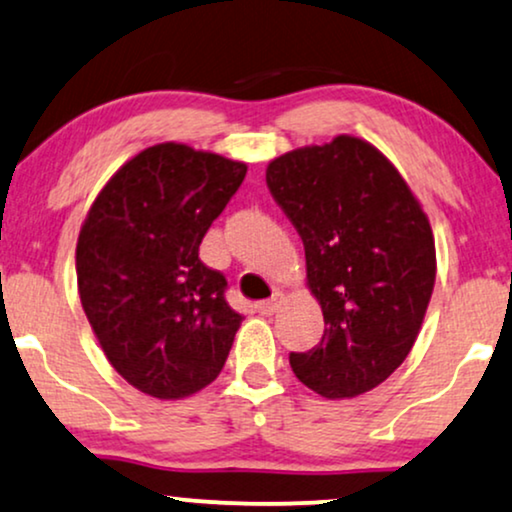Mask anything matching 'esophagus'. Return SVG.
Returning <instances> with one entry per match:
<instances>
[{"label": "esophagus", "mask_w": 512, "mask_h": 512, "mask_svg": "<svg viewBox=\"0 0 512 512\" xmlns=\"http://www.w3.org/2000/svg\"><path fill=\"white\" fill-rule=\"evenodd\" d=\"M281 302H283V293H274V295L269 297V300L257 302L255 309H257V312H260L262 316H271V314L278 312V307H281Z\"/></svg>", "instance_id": "34e87169"}]
</instances>
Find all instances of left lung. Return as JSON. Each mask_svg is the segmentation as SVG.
<instances>
[{"label": "left lung", "instance_id": "left-lung-1", "mask_svg": "<svg viewBox=\"0 0 512 512\" xmlns=\"http://www.w3.org/2000/svg\"><path fill=\"white\" fill-rule=\"evenodd\" d=\"M271 196L300 234L323 338L290 354L297 380L326 399L359 397L409 357L435 288L428 215L378 148L340 134L267 167Z\"/></svg>", "mask_w": 512, "mask_h": 512}]
</instances>
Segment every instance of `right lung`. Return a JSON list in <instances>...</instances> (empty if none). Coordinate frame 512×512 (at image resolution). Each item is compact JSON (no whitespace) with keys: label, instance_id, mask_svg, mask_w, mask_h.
<instances>
[{"label":"right lung","instance_id":"right-lung-1","mask_svg":"<svg viewBox=\"0 0 512 512\" xmlns=\"http://www.w3.org/2000/svg\"><path fill=\"white\" fill-rule=\"evenodd\" d=\"M248 165L155 144L108 179L75 250L77 290L115 371L155 399H184L224 368L243 316L198 257Z\"/></svg>","mask_w":512,"mask_h":512}]
</instances>
